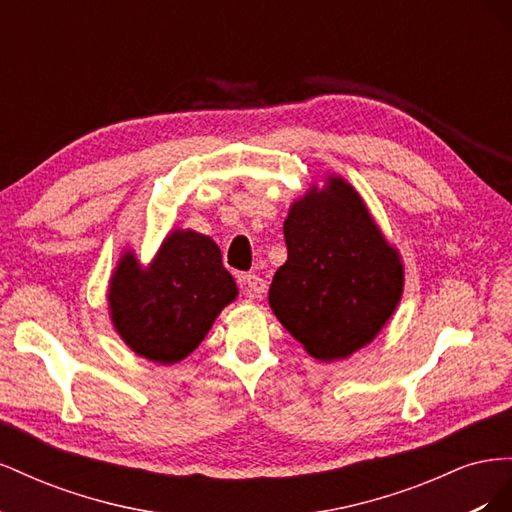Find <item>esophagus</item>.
Segmentation results:
<instances>
[{
  "instance_id": "obj_1",
  "label": "esophagus",
  "mask_w": 512,
  "mask_h": 512,
  "mask_svg": "<svg viewBox=\"0 0 512 512\" xmlns=\"http://www.w3.org/2000/svg\"><path fill=\"white\" fill-rule=\"evenodd\" d=\"M241 288H243V292H245V297L260 299L262 294L267 292V282L262 280V277L250 273V275H243V277H241Z\"/></svg>"
}]
</instances>
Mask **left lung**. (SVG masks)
<instances>
[{
  "mask_svg": "<svg viewBox=\"0 0 512 512\" xmlns=\"http://www.w3.org/2000/svg\"><path fill=\"white\" fill-rule=\"evenodd\" d=\"M288 260L269 305L318 361L348 359L376 339L404 294V260L342 175L329 173L294 200L284 220Z\"/></svg>",
  "mask_w": 512,
  "mask_h": 512,
  "instance_id": "obj_1",
  "label": "left lung"
}]
</instances>
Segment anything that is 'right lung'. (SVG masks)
<instances>
[{
	"instance_id": "right-lung-1",
	"label": "right lung",
	"mask_w": 512,
	"mask_h": 512,
	"mask_svg": "<svg viewBox=\"0 0 512 512\" xmlns=\"http://www.w3.org/2000/svg\"><path fill=\"white\" fill-rule=\"evenodd\" d=\"M239 288L211 237L168 230L149 265L123 247L106 288L113 329L147 361L173 365L192 354Z\"/></svg>"
}]
</instances>
